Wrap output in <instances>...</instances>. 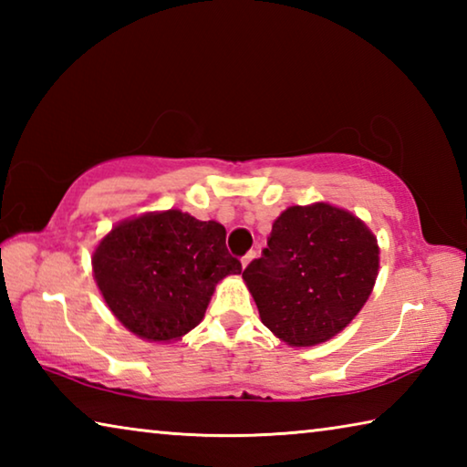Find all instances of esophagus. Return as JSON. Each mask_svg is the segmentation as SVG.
<instances>
[{
    "instance_id": "esophagus-1",
    "label": "esophagus",
    "mask_w": 467,
    "mask_h": 467,
    "mask_svg": "<svg viewBox=\"0 0 467 467\" xmlns=\"http://www.w3.org/2000/svg\"><path fill=\"white\" fill-rule=\"evenodd\" d=\"M257 257V253L255 251H249L247 253V255H243V259H241V264H243V267H247L251 262H253V259H255Z\"/></svg>"
}]
</instances>
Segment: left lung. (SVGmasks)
Returning <instances> with one entry per match:
<instances>
[{"label": "left lung", "instance_id": "left-lung-1", "mask_svg": "<svg viewBox=\"0 0 467 467\" xmlns=\"http://www.w3.org/2000/svg\"><path fill=\"white\" fill-rule=\"evenodd\" d=\"M379 270L373 233L329 203L292 205L272 226L262 257L244 267L264 326L305 348L339 334L367 303Z\"/></svg>", "mask_w": 467, "mask_h": 467}]
</instances>
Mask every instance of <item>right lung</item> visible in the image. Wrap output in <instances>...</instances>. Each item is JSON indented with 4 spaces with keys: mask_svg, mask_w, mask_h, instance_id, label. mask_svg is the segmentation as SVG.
<instances>
[{
    "mask_svg": "<svg viewBox=\"0 0 467 467\" xmlns=\"http://www.w3.org/2000/svg\"><path fill=\"white\" fill-rule=\"evenodd\" d=\"M92 270L125 327L169 342L203 319L216 284L243 267L226 249L223 224L169 210L115 226L94 251Z\"/></svg>",
    "mask_w": 467,
    "mask_h": 467,
    "instance_id": "1",
    "label": "right lung"
}]
</instances>
